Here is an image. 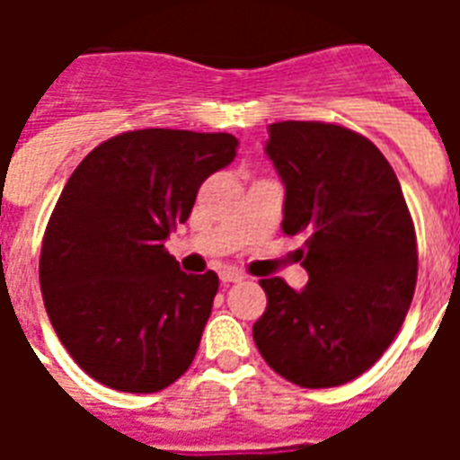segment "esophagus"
I'll list each match as a JSON object with an SVG mask.
<instances>
[{"label": "esophagus", "mask_w": 460, "mask_h": 460, "mask_svg": "<svg viewBox=\"0 0 460 460\" xmlns=\"http://www.w3.org/2000/svg\"><path fill=\"white\" fill-rule=\"evenodd\" d=\"M219 279H222L224 284H238V281H243V274L238 272V270H222V272H219Z\"/></svg>", "instance_id": "1"}]
</instances>
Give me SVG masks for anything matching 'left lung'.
<instances>
[{"mask_svg": "<svg viewBox=\"0 0 460 460\" xmlns=\"http://www.w3.org/2000/svg\"><path fill=\"white\" fill-rule=\"evenodd\" d=\"M287 188V236H305L303 291L260 279L267 307L255 346L305 389L346 385L399 334L418 279L415 226L392 164L375 143L324 121H279L265 147Z\"/></svg>", "mask_w": 460, "mask_h": 460, "instance_id": "obj_1", "label": "left lung"}]
</instances>
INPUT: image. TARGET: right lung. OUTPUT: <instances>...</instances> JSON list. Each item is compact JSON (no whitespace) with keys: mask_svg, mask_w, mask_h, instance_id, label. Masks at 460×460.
I'll return each mask as SVG.
<instances>
[{"mask_svg":"<svg viewBox=\"0 0 460 460\" xmlns=\"http://www.w3.org/2000/svg\"><path fill=\"white\" fill-rule=\"evenodd\" d=\"M236 147L231 133L140 128L104 140L66 181L40 288L68 356L100 385L155 394L193 363L219 277L181 272L164 241Z\"/></svg>","mask_w":460,"mask_h":460,"instance_id":"obj_1","label":"right lung"}]
</instances>
